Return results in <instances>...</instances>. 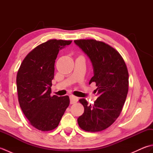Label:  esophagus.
<instances>
[{
	"instance_id": "esophagus-1",
	"label": "esophagus",
	"mask_w": 153,
	"mask_h": 153,
	"mask_svg": "<svg viewBox=\"0 0 153 153\" xmlns=\"http://www.w3.org/2000/svg\"><path fill=\"white\" fill-rule=\"evenodd\" d=\"M70 104H74L77 102V100H78V97H75L74 95H70Z\"/></svg>"
}]
</instances>
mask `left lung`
<instances>
[{"label":"left lung","mask_w":153,"mask_h":153,"mask_svg":"<svg viewBox=\"0 0 153 153\" xmlns=\"http://www.w3.org/2000/svg\"><path fill=\"white\" fill-rule=\"evenodd\" d=\"M74 43L91 61L98 98L93 105L79 100L84 112L77 118L82 129L95 132L108 128L118 118L128 92L129 74L124 60L114 48L94 39L75 40Z\"/></svg>","instance_id":"1"}]
</instances>
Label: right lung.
Here are the masks:
<instances>
[{"label": "right lung", "mask_w": 153, "mask_h": 153, "mask_svg": "<svg viewBox=\"0 0 153 153\" xmlns=\"http://www.w3.org/2000/svg\"><path fill=\"white\" fill-rule=\"evenodd\" d=\"M71 41L51 39L35 47L23 60L16 86L19 106L31 124L39 130L55 129L70 104L68 96H51L54 62Z\"/></svg>", "instance_id": "1"}]
</instances>
